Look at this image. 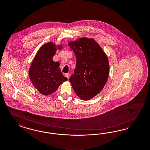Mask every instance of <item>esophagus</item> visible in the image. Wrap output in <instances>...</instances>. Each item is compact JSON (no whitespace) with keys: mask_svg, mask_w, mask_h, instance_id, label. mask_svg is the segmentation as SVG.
<instances>
[{"mask_svg":"<svg viewBox=\"0 0 150 150\" xmlns=\"http://www.w3.org/2000/svg\"><path fill=\"white\" fill-rule=\"evenodd\" d=\"M70 74L69 73H67V74H65V76L66 77V78H67L68 79H69V78H70Z\"/></svg>","mask_w":150,"mask_h":150,"instance_id":"esophagus-1","label":"esophagus"}]
</instances>
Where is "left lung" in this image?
Wrapping results in <instances>:
<instances>
[{"label":"left lung","instance_id":"left-lung-1","mask_svg":"<svg viewBox=\"0 0 150 150\" xmlns=\"http://www.w3.org/2000/svg\"><path fill=\"white\" fill-rule=\"evenodd\" d=\"M69 45L76 60L74 73L69 81L78 96L88 100L103 90L108 79V57L93 39L80 38Z\"/></svg>","mask_w":150,"mask_h":150}]
</instances>
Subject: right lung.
<instances>
[{"label":"right lung","instance_id":"1","mask_svg":"<svg viewBox=\"0 0 150 150\" xmlns=\"http://www.w3.org/2000/svg\"><path fill=\"white\" fill-rule=\"evenodd\" d=\"M57 48L60 50L62 47H57L52 42L45 44L37 52L29 69V77L33 86L44 95L54 93L67 80L62 73L59 63L52 60Z\"/></svg>","mask_w":150,"mask_h":150}]
</instances>
